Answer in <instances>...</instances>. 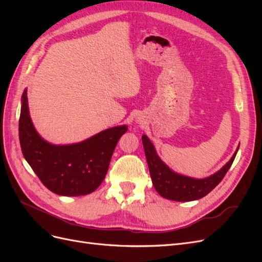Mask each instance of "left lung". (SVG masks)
<instances>
[{
    "mask_svg": "<svg viewBox=\"0 0 262 262\" xmlns=\"http://www.w3.org/2000/svg\"><path fill=\"white\" fill-rule=\"evenodd\" d=\"M142 143H143L144 147L149 175L156 191L165 199L180 202L201 199V198L211 192L224 178L228 169L231 168L237 150L239 148V146L237 147L231 160L219 171L213 173L210 177L195 179L172 171L157 155L153 143L145 134L142 136Z\"/></svg>",
    "mask_w": 262,
    "mask_h": 262,
    "instance_id": "obj_1",
    "label": "left lung"
}]
</instances>
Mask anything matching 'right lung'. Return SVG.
I'll return each mask as SVG.
<instances>
[{"mask_svg":"<svg viewBox=\"0 0 262 262\" xmlns=\"http://www.w3.org/2000/svg\"><path fill=\"white\" fill-rule=\"evenodd\" d=\"M128 130L118 125L75 144L54 145L43 140L31 122L27 90L21 96V152L38 178L53 193L77 196L92 193L105 179L115 147Z\"/></svg>","mask_w":262,"mask_h":262,"instance_id":"obj_1","label":"right lung"}]
</instances>
